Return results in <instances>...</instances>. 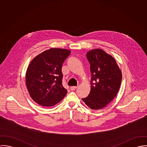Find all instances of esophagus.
<instances>
[{"mask_svg": "<svg viewBox=\"0 0 147 147\" xmlns=\"http://www.w3.org/2000/svg\"><path fill=\"white\" fill-rule=\"evenodd\" d=\"M77 88V86H71L70 87V89L71 91H73L74 90H76Z\"/></svg>", "mask_w": 147, "mask_h": 147, "instance_id": "1", "label": "esophagus"}]
</instances>
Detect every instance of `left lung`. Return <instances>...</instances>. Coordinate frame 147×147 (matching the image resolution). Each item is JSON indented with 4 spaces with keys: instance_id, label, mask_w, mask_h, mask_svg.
I'll return each instance as SVG.
<instances>
[{
    "instance_id": "1",
    "label": "left lung",
    "mask_w": 147,
    "mask_h": 147,
    "mask_svg": "<svg viewBox=\"0 0 147 147\" xmlns=\"http://www.w3.org/2000/svg\"><path fill=\"white\" fill-rule=\"evenodd\" d=\"M87 58L92 74L91 90L88 96L82 100L91 109H101L117 95L121 86L122 72L114 57L102 49L89 51Z\"/></svg>"
}]
</instances>
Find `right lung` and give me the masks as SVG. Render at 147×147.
<instances>
[{
    "mask_svg": "<svg viewBox=\"0 0 147 147\" xmlns=\"http://www.w3.org/2000/svg\"><path fill=\"white\" fill-rule=\"evenodd\" d=\"M69 49L52 48L35 57L26 72V86L33 100L46 107L60 102L67 92L62 85V65Z\"/></svg>",
    "mask_w": 147,
    "mask_h": 147,
    "instance_id": "obj_1",
    "label": "right lung"
}]
</instances>
